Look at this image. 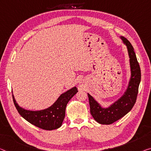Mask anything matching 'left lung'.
<instances>
[{"label":"left lung","mask_w":151,"mask_h":151,"mask_svg":"<svg viewBox=\"0 0 151 151\" xmlns=\"http://www.w3.org/2000/svg\"><path fill=\"white\" fill-rule=\"evenodd\" d=\"M123 43L126 46L129 58L130 78L128 85L122 96L107 107H103L88 93L89 99L90 113L94 119L101 124L109 125L126 115L132 110L136 103L138 87L141 80L140 68L136 53L131 43L124 36H120Z\"/></svg>","instance_id":"left-lung-1"}]
</instances>
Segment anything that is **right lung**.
<instances>
[{
  "instance_id": "add662e5",
  "label": "right lung",
  "mask_w": 151,
  "mask_h": 151,
  "mask_svg": "<svg viewBox=\"0 0 151 151\" xmlns=\"http://www.w3.org/2000/svg\"><path fill=\"white\" fill-rule=\"evenodd\" d=\"M78 92L74 86L62 93L49 107L40 111L27 110L18 105L13 94V102L20 115L30 124L46 130H52L62 126L68 102Z\"/></svg>"
}]
</instances>
